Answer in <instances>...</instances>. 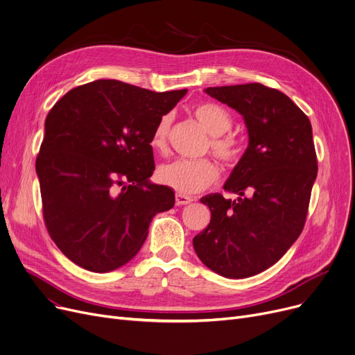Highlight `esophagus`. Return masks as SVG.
<instances>
[{
  "label": "esophagus",
  "instance_id": "1",
  "mask_svg": "<svg viewBox=\"0 0 355 355\" xmlns=\"http://www.w3.org/2000/svg\"><path fill=\"white\" fill-rule=\"evenodd\" d=\"M191 201H193V198L189 197V196L180 194V193L175 194V204H177V206H187V204H190Z\"/></svg>",
  "mask_w": 355,
  "mask_h": 355
}]
</instances>
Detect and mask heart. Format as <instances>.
I'll use <instances>...</instances> for the list:
<instances>
[{"label":"heart","instance_id":"1","mask_svg":"<svg viewBox=\"0 0 355 355\" xmlns=\"http://www.w3.org/2000/svg\"><path fill=\"white\" fill-rule=\"evenodd\" d=\"M193 114L211 135L209 146L211 153L226 166H236L245 157V142L233 134H226L233 125L230 112L217 102L206 101L194 106ZM171 116L164 115L157 122L149 146L155 153H164L168 146ZM157 178L180 194H196L206 190L218 178V168L210 158L175 159L158 168Z\"/></svg>","mask_w":355,"mask_h":355}]
</instances>
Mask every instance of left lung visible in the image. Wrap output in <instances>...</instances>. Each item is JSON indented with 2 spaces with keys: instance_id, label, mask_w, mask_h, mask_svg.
I'll list each match as a JSON object with an SVG mask.
<instances>
[{
  "instance_id": "8db88e82",
  "label": "left lung",
  "mask_w": 355,
  "mask_h": 355,
  "mask_svg": "<svg viewBox=\"0 0 355 355\" xmlns=\"http://www.w3.org/2000/svg\"><path fill=\"white\" fill-rule=\"evenodd\" d=\"M211 98L243 115L249 146L221 194L201 198L210 225L193 239L201 262L233 279L266 270L304 230L318 173L308 116L285 93L262 83L207 87Z\"/></svg>"
}]
</instances>
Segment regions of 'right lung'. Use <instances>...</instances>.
<instances>
[{
  "label": "right lung",
  "mask_w": 355,
  "mask_h": 355,
  "mask_svg": "<svg viewBox=\"0 0 355 355\" xmlns=\"http://www.w3.org/2000/svg\"><path fill=\"white\" fill-rule=\"evenodd\" d=\"M187 89L153 92L119 80L69 90L46 118L35 159L47 232L73 263L105 273L128 263L174 191L151 184L149 138Z\"/></svg>",
  "instance_id": "right-lung-1"
}]
</instances>
